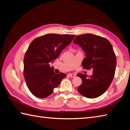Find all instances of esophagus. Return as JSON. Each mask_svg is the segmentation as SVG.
<instances>
[{
    "label": "esophagus",
    "instance_id": "34e87169",
    "mask_svg": "<svg viewBox=\"0 0 130 130\" xmlns=\"http://www.w3.org/2000/svg\"><path fill=\"white\" fill-rule=\"evenodd\" d=\"M68 76H69L71 77H74L76 76V75L73 74V73H68Z\"/></svg>",
    "mask_w": 130,
    "mask_h": 130
}]
</instances>
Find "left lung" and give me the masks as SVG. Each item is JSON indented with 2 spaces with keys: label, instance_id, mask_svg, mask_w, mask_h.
<instances>
[{
  "label": "left lung",
  "instance_id": "1",
  "mask_svg": "<svg viewBox=\"0 0 130 130\" xmlns=\"http://www.w3.org/2000/svg\"><path fill=\"white\" fill-rule=\"evenodd\" d=\"M73 43L86 54L82 64L83 68L93 70L89 77L83 73L77 75L82 80L78 92L89 99L99 97L108 89L114 77L117 59L111 44L106 38L89 33L77 36Z\"/></svg>",
  "mask_w": 130,
  "mask_h": 130
}]
</instances>
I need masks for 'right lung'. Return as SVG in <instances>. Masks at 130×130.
I'll return each mask as SVG.
<instances>
[{
	"label": "right lung",
	"mask_w": 130,
	"mask_h": 130,
	"mask_svg": "<svg viewBox=\"0 0 130 130\" xmlns=\"http://www.w3.org/2000/svg\"><path fill=\"white\" fill-rule=\"evenodd\" d=\"M75 35L47 34L35 38L29 45L24 59V75L26 85L36 97L46 98L53 93L66 76L57 74L49 63L71 43Z\"/></svg>",
	"instance_id": "obj_1"
}]
</instances>
